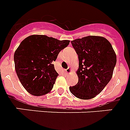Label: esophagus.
<instances>
[{"instance_id":"esophagus-1","label":"esophagus","mask_w":130,"mask_h":130,"mask_svg":"<svg viewBox=\"0 0 130 130\" xmlns=\"http://www.w3.org/2000/svg\"><path fill=\"white\" fill-rule=\"evenodd\" d=\"M66 73H67V74L71 73V72H72V68H70V67H68V68L66 70Z\"/></svg>"}]
</instances>
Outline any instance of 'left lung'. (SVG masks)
I'll list each match as a JSON object with an SVG mask.
<instances>
[{
  "label": "left lung",
  "mask_w": 130,
  "mask_h": 130,
  "mask_svg": "<svg viewBox=\"0 0 130 130\" xmlns=\"http://www.w3.org/2000/svg\"><path fill=\"white\" fill-rule=\"evenodd\" d=\"M71 43L78 56L79 66L78 82L69 89L77 98L91 99L111 79L117 62L116 52L109 41L101 36H87Z\"/></svg>",
  "instance_id": "obj_1"
}]
</instances>
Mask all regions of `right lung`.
Returning <instances> with one entry per match:
<instances>
[{
	"label": "right lung",
	"mask_w": 130,
	"mask_h": 130,
	"mask_svg": "<svg viewBox=\"0 0 130 130\" xmlns=\"http://www.w3.org/2000/svg\"><path fill=\"white\" fill-rule=\"evenodd\" d=\"M69 40L32 35L21 41L14 54V68L26 91L34 96L50 93L58 76L52 64Z\"/></svg>",
	"instance_id": "add662e5"
}]
</instances>
